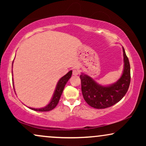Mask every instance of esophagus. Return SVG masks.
Returning <instances> with one entry per match:
<instances>
[{"label":"esophagus","instance_id":"1","mask_svg":"<svg viewBox=\"0 0 146 146\" xmlns=\"http://www.w3.org/2000/svg\"><path fill=\"white\" fill-rule=\"evenodd\" d=\"M72 74H73L74 76H77V75H78V74H79V71L78 70H76V69L73 70V71H72Z\"/></svg>","mask_w":146,"mask_h":146}]
</instances>
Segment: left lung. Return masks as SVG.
<instances>
[{
	"instance_id": "8db88e82",
	"label": "left lung",
	"mask_w": 146,
	"mask_h": 146,
	"mask_svg": "<svg viewBox=\"0 0 146 146\" xmlns=\"http://www.w3.org/2000/svg\"><path fill=\"white\" fill-rule=\"evenodd\" d=\"M123 70L121 77L115 83L108 86L98 84L85 74L80 76L82 92L88 104L97 109L106 108L120 101L125 95L130 84V65L122 46Z\"/></svg>"
}]
</instances>
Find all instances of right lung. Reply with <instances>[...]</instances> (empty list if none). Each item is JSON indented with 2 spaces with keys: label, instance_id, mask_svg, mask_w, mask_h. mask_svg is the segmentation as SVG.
Segmentation results:
<instances>
[{
  "label": "right lung",
  "instance_id": "add662e5",
  "mask_svg": "<svg viewBox=\"0 0 146 146\" xmlns=\"http://www.w3.org/2000/svg\"><path fill=\"white\" fill-rule=\"evenodd\" d=\"M72 70L69 71L64 76L62 77L59 80V81L57 83L56 87V89L54 90V92L52 98L50 102L45 107L41 108H31V107H29V108L33 110L38 111H50L52 110L54 108L57 106L58 103L60 98V96L64 90V88L65 85L66 84L67 82L69 80V79L72 76ZM13 84H14V83ZM14 90H15V87H14Z\"/></svg>",
  "mask_w": 146,
  "mask_h": 146
}]
</instances>
